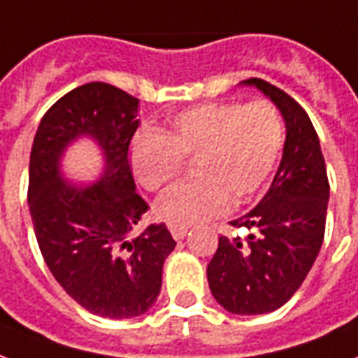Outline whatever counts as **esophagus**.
Returning <instances> with one entry per match:
<instances>
[{
	"label": "esophagus",
	"mask_w": 358,
	"mask_h": 358,
	"mask_svg": "<svg viewBox=\"0 0 358 358\" xmlns=\"http://www.w3.org/2000/svg\"><path fill=\"white\" fill-rule=\"evenodd\" d=\"M169 231H171V234H173L174 240H182L187 234V227H178V225H171L169 227Z\"/></svg>",
	"instance_id": "obj_1"
}]
</instances>
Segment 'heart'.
I'll return each mask as SVG.
<instances>
[{
  "mask_svg": "<svg viewBox=\"0 0 358 358\" xmlns=\"http://www.w3.org/2000/svg\"><path fill=\"white\" fill-rule=\"evenodd\" d=\"M282 114L266 99L206 103L185 108L159 135L143 133L131 148V169L150 193H165L193 165L199 182L161 199L155 215L187 227L242 206L270 180L283 148Z\"/></svg>",
  "mask_w": 358,
  "mask_h": 358,
  "instance_id": "b5f03b06",
  "label": "heart"
}]
</instances>
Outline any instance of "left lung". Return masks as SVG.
Wrapping results in <instances>:
<instances>
[{
	"label": "left lung",
	"instance_id": "1",
	"mask_svg": "<svg viewBox=\"0 0 358 358\" xmlns=\"http://www.w3.org/2000/svg\"><path fill=\"white\" fill-rule=\"evenodd\" d=\"M280 108L287 138L263 201L231 225L250 234L220 236L208 263L210 291L227 312L259 315L283 306L306 280L324 238L329 178L319 136L306 110L263 78H248Z\"/></svg>",
	"mask_w": 358,
	"mask_h": 358
}]
</instances>
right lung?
Wrapping results in <instances>:
<instances>
[{"instance_id": "right-lung-1", "label": "right lung", "mask_w": 358, "mask_h": 358, "mask_svg": "<svg viewBox=\"0 0 358 358\" xmlns=\"http://www.w3.org/2000/svg\"><path fill=\"white\" fill-rule=\"evenodd\" d=\"M136 108V97L105 82L71 90L43 116L29 157L27 204L43 259L65 293L99 317L150 310L176 245L165 223L135 234L150 208L135 193L127 157ZM80 134L95 138L106 154V174L88 188L59 174L64 146Z\"/></svg>"}]
</instances>
